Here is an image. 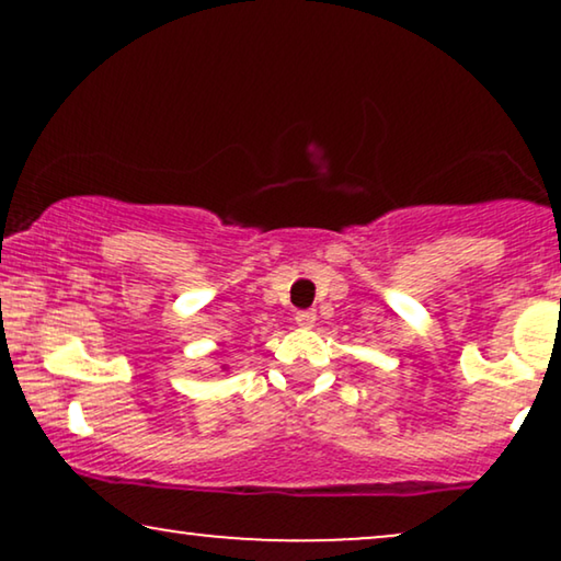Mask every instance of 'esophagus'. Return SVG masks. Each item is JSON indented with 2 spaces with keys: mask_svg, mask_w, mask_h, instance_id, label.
<instances>
[{
  "mask_svg": "<svg viewBox=\"0 0 561 561\" xmlns=\"http://www.w3.org/2000/svg\"><path fill=\"white\" fill-rule=\"evenodd\" d=\"M296 324L301 329H311L313 324H317V313H313V311H298L296 313Z\"/></svg>",
  "mask_w": 561,
  "mask_h": 561,
  "instance_id": "1",
  "label": "esophagus"
}]
</instances>
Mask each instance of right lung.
<instances>
[{
  "instance_id": "obj_1",
  "label": "right lung",
  "mask_w": 561,
  "mask_h": 561,
  "mask_svg": "<svg viewBox=\"0 0 561 561\" xmlns=\"http://www.w3.org/2000/svg\"><path fill=\"white\" fill-rule=\"evenodd\" d=\"M221 370H225V373H227V370H229V367H227V365H221Z\"/></svg>"
}]
</instances>
